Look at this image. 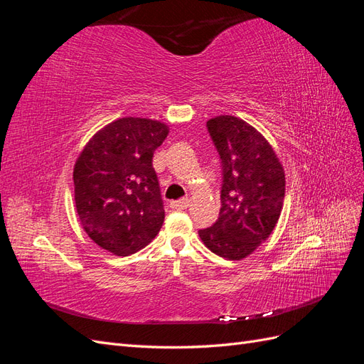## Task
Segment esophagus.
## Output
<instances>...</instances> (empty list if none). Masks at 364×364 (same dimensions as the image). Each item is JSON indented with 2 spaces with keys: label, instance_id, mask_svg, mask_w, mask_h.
Returning <instances> with one entry per match:
<instances>
[{
  "label": "esophagus",
  "instance_id": "34e87169",
  "mask_svg": "<svg viewBox=\"0 0 364 364\" xmlns=\"http://www.w3.org/2000/svg\"><path fill=\"white\" fill-rule=\"evenodd\" d=\"M173 209H186L190 206V199H179V200H173L170 203Z\"/></svg>",
  "mask_w": 364,
  "mask_h": 364
}]
</instances>
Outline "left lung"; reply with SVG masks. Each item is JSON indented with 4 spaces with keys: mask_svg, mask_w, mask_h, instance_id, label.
Wrapping results in <instances>:
<instances>
[{
    "mask_svg": "<svg viewBox=\"0 0 364 364\" xmlns=\"http://www.w3.org/2000/svg\"><path fill=\"white\" fill-rule=\"evenodd\" d=\"M208 134L220 156L222 191L217 222L199 230L205 246L228 259H243L278 223L285 176L272 146L232 115L209 119Z\"/></svg>",
    "mask_w": 364,
    "mask_h": 364,
    "instance_id": "obj_1",
    "label": "left lung"
}]
</instances>
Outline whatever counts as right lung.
I'll use <instances>...</instances> for the list:
<instances>
[{
	"label": "right lung",
	"instance_id": "add662e5",
	"mask_svg": "<svg viewBox=\"0 0 364 364\" xmlns=\"http://www.w3.org/2000/svg\"><path fill=\"white\" fill-rule=\"evenodd\" d=\"M168 127L146 118H119L87 142L74 167L77 214L94 243L118 257L146 247L164 223V200L153 153Z\"/></svg>",
	"mask_w": 364,
	"mask_h": 364
}]
</instances>
